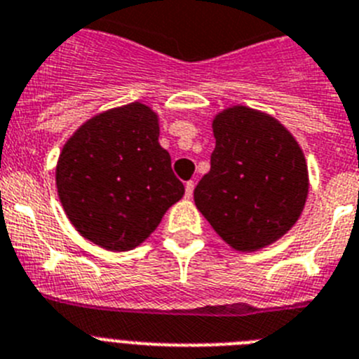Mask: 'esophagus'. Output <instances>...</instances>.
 Returning <instances> with one entry per match:
<instances>
[{"label": "esophagus", "mask_w": 359, "mask_h": 359, "mask_svg": "<svg viewBox=\"0 0 359 359\" xmlns=\"http://www.w3.org/2000/svg\"><path fill=\"white\" fill-rule=\"evenodd\" d=\"M193 189H195V182H193V180L186 182V198L193 197Z\"/></svg>", "instance_id": "esophagus-1"}]
</instances>
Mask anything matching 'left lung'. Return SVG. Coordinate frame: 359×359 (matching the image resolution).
<instances>
[{
	"instance_id": "8db88e82",
	"label": "left lung",
	"mask_w": 359,
	"mask_h": 359,
	"mask_svg": "<svg viewBox=\"0 0 359 359\" xmlns=\"http://www.w3.org/2000/svg\"><path fill=\"white\" fill-rule=\"evenodd\" d=\"M211 170L195 188V205L236 251L274 244L296 224L309 193L300 144L278 119L249 106L213 117Z\"/></svg>"
}]
</instances>
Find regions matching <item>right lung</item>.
<instances>
[{"mask_svg": "<svg viewBox=\"0 0 359 359\" xmlns=\"http://www.w3.org/2000/svg\"><path fill=\"white\" fill-rule=\"evenodd\" d=\"M158 115L142 102L93 115L65 142L55 186L72 226L108 251H130L184 195L158 144Z\"/></svg>", "mask_w": 359, "mask_h": 359, "instance_id": "right-lung-1", "label": "right lung"}]
</instances>
